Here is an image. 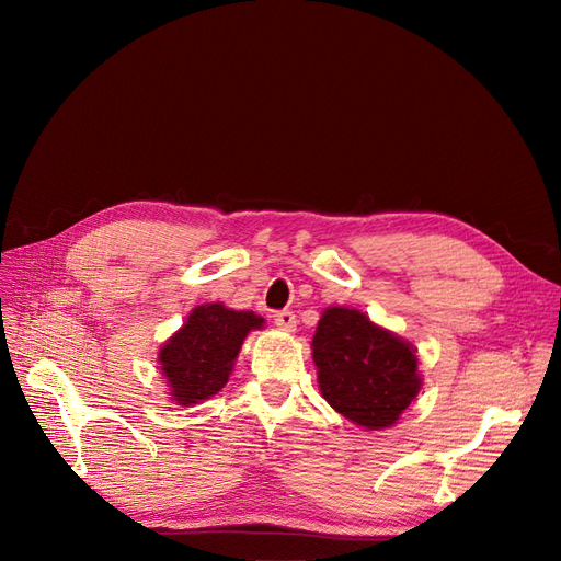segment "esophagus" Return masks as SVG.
<instances>
[{"label":"esophagus","instance_id":"obj_1","mask_svg":"<svg viewBox=\"0 0 561 561\" xmlns=\"http://www.w3.org/2000/svg\"><path fill=\"white\" fill-rule=\"evenodd\" d=\"M275 325H277L279 330H284V332H296L298 318H296V313H293V311L284 309V311H277V313H275Z\"/></svg>","mask_w":561,"mask_h":561}]
</instances>
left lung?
<instances>
[{
    "instance_id": "obj_1",
    "label": "left lung",
    "mask_w": 561,
    "mask_h": 561,
    "mask_svg": "<svg viewBox=\"0 0 561 561\" xmlns=\"http://www.w3.org/2000/svg\"><path fill=\"white\" fill-rule=\"evenodd\" d=\"M311 347L322 398L366 430L396 425L421 391L414 345L357 309L322 311Z\"/></svg>"
}]
</instances>
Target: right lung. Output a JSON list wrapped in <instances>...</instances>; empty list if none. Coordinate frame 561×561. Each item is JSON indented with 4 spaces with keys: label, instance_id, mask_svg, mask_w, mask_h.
<instances>
[{
    "label": "right lung",
    "instance_id": "1",
    "mask_svg": "<svg viewBox=\"0 0 561 561\" xmlns=\"http://www.w3.org/2000/svg\"><path fill=\"white\" fill-rule=\"evenodd\" d=\"M263 328L254 311H233L220 302L199 305L159 352V364L176 404H197L216 396L229 379L241 345Z\"/></svg>",
    "mask_w": 561,
    "mask_h": 561
}]
</instances>
